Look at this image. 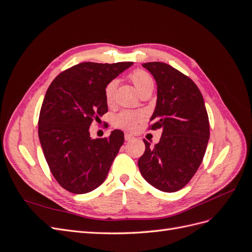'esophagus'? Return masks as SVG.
<instances>
[{
	"instance_id": "34e87169",
	"label": "esophagus",
	"mask_w": 252,
	"mask_h": 252,
	"mask_svg": "<svg viewBox=\"0 0 252 252\" xmlns=\"http://www.w3.org/2000/svg\"><path fill=\"white\" fill-rule=\"evenodd\" d=\"M125 141H130V140H132L133 139V136L130 134V133H125Z\"/></svg>"
}]
</instances>
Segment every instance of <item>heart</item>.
<instances>
[{
	"mask_svg": "<svg viewBox=\"0 0 252 252\" xmlns=\"http://www.w3.org/2000/svg\"><path fill=\"white\" fill-rule=\"evenodd\" d=\"M129 79L131 80L135 88L141 94L142 91L148 88H154V79L151 75L143 69H135L130 74ZM118 86V82L116 80H111L107 83L104 89L105 101L108 105H111L114 100V93ZM145 119V114L142 111L133 110H123L119 112L113 119V125L117 128L123 129L126 131H133L138 127L139 123Z\"/></svg>",
	"mask_w": 252,
	"mask_h": 252,
	"instance_id": "obj_1",
	"label": "heart"
}]
</instances>
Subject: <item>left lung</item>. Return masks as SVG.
I'll return each mask as SVG.
<instances>
[{
    "label": "left lung",
    "mask_w": 252,
    "mask_h": 252,
    "mask_svg": "<svg viewBox=\"0 0 252 252\" xmlns=\"http://www.w3.org/2000/svg\"><path fill=\"white\" fill-rule=\"evenodd\" d=\"M143 66L158 85L157 107L148 129L163 132L159 142L139 158L143 178L164 192H175L192 179L203 161L209 140V119L195 83L170 65L161 62Z\"/></svg>",
    "instance_id": "8db88e82"
}]
</instances>
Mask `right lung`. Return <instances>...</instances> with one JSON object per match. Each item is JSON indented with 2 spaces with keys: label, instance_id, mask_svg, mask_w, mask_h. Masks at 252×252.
<instances>
[{
  "label": "right lung",
  "instance_id": "obj_1",
  "mask_svg": "<svg viewBox=\"0 0 252 252\" xmlns=\"http://www.w3.org/2000/svg\"><path fill=\"white\" fill-rule=\"evenodd\" d=\"M132 62H84L61 72L51 82L40 111L39 138L49 169L67 191H93L107 177L124 133L90 138L89 126L108 111L104 89Z\"/></svg>",
  "mask_w": 252,
  "mask_h": 252
}]
</instances>
